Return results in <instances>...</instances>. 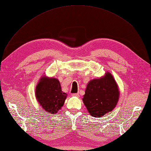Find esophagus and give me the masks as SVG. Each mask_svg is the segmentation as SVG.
I'll return each mask as SVG.
<instances>
[{
	"label": "esophagus",
	"mask_w": 151,
	"mask_h": 151,
	"mask_svg": "<svg viewBox=\"0 0 151 151\" xmlns=\"http://www.w3.org/2000/svg\"><path fill=\"white\" fill-rule=\"evenodd\" d=\"M72 96H79V93H72Z\"/></svg>",
	"instance_id": "esophagus-1"
}]
</instances>
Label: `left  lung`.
Wrapping results in <instances>:
<instances>
[{"mask_svg": "<svg viewBox=\"0 0 151 151\" xmlns=\"http://www.w3.org/2000/svg\"><path fill=\"white\" fill-rule=\"evenodd\" d=\"M119 97L117 83L110 72L100 79L90 81L82 99L90 115L102 117L116 106Z\"/></svg>", "mask_w": 151, "mask_h": 151, "instance_id": "left-lung-1", "label": "left lung"}]
</instances>
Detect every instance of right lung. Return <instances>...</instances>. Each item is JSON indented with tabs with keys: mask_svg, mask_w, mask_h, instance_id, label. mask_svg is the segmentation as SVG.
<instances>
[{
	"mask_svg": "<svg viewBox=\"0 0 151 151\" xmlns=\"http://www.w3.org/2000/svg\"><path fill=\"white\" fill-rule=\"evenodd\" d=\"M35 95L42 108L51 114H56L61 109L67 97L57 79L45 76L41 78L36 87Z\"/></svg>",
	"mask_w": 151,
	"mask_h": 151,
	"instance_id": "add662e5",
	"label": "right lung"
}]
</instances>
